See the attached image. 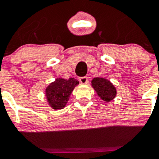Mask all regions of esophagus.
<instances>
[{
  "mask_svg": "<svg viewBox=\"0 0 159 159\" xmlns=\"http://www.w3.org/2000/svg\"><path fill=\"white\" fill-rule=\"evenodd\" d=\"M88 79H89L88 77L84 76V77H81V78H80L79 81L81 84H86V83L88 82Z\"/></svg>",
  "mask_w": 159,
  "mask_h": 159,
  "instance_id": "esophagus-1",
  "label": "esophagus"
}]
</instances>
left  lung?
I'll return each mask as SVG.
<instances>
[{
  "label": "left lung",
  "instance_id": "left-lung-1",
  "mask_svg": "<svg viewBox=\"0 0 159 159\" xmlns=\"http://www.w3.org/2000/svg\"><path fill=\"white\" fill-rule=\"evenodd\" d=\"M91 84L99 97L105 102H110L116 95V89L108 80L95 78L91 81Z\"/></svg>",
  "mask_w": 159,
  "mask_h": 159
}]
</instances>
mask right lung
I'll return each instance as SVG.
<instances>
[{
    "label": "right lung",
    "instance_id": "1",
    "mask_svg": "<svg viewBox=\"0 0 159 159\" xmlns=\"http://www.w3.org/2000/svg\"><path fill=\"white\" fill-rule=\"evenodd\" d=\"M79 81L73 78L65 80L57 78L46 89V97L49 105L54 109H61L68 102L74 88Z\"/></svg>",
    "mask_w": 159,
    "mask_h": 159
}]
</instances>
